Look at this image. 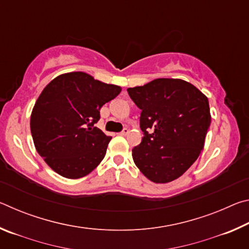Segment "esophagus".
Here are the masks:
<instances>
[{
  "mask_svg": "<svg viewBox=\"0 0 249 249\" xmlns=\"http://www.w3.org/2000/svg\"><path fill=\"white\" fill-rule=\"evenodd\" d=\"M128 133H129V129L125 127V128L120 133V135H122V136H125V135H127Z\"/></svg>",
  "mask_w": 249,
  "mask_h": 249,
  "instance_id": "esophagus-1",
  "label": "esophagus"
}]
</instances>
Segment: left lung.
<instances>
[{"mask_svg": "<svg viewBox=\"0 0 249 249\" xmlns=\"http://www.w3.org/2000/svg\"><path fill=\"white\" fill-rule=\"evenodd\" d=\"M127 92L142 109L144 137L133 148L135 165L156 183L178 179L203 149L211 124L208 98L180 79H156Z\"/></svg>", "mask_w": 249, "mask_h": 249, "instance_id": "obj_1", "label": "left lung"}]
</instances>
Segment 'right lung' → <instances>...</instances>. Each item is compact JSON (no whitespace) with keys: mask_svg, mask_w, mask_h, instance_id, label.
Masks as SVG:
<instances>
[{"mask_svg":"<svg viewBox=\"0 0 249 249\" xmlns=\"http://www.w3.org/2000/svg\"><path fill=\"white\" fill-rule=\"evenodd\" d=\"M121 88L84 72L58 75L37 99L31 116L36 150L65 178L78 179L102 161L111 136L94 127L100 109Z\"/></svg>","mask_w":249,"mask_h":249,"instance_id":"obj_1","label":"right lung"}]
</instances>
